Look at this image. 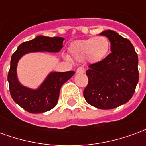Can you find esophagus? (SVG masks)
<instances>
[{"instance_id":"esophagus-1","label":"esophagus","mask_w":146,"mask_h":146,"mask_svg":"<svg viewBox=\"0 0 146 146\" xmlns=\"http://www.w3.org/2000/svg\"><path fill=\"white\" fill-rule=\"evenodd\" d=\"M85 73V69L84 67L80 66L77 68L76 70V73Z\"/></svg>"}]
</instances>
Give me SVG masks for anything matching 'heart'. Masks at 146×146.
<instances>
[{"label": "heart", "mask_w": 146, "mask_h": 146, "mask_svg": "<svg viewBox=\"0 0 146 146\" xmlns=\"http://www.w3.org/2000/svg\"><path fill=\"white\" fill-rule=\"evenodd\" d=\"M110 50V42L107 37L99 36L79 40L70 45L69 51L71 58L78 62L87 60L97 63L106 58Z\"/></svg>", "instance_id": "heart-1"}]
</instances>
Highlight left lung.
<instances>
[{
	"instance_id": "left-lung-1",
	"label": "left lung",
	"mask_w": 146,
	"mask_h": 146,
	"mask_svg": "<svg viewBox=\"0 0 146 146\" xmlns=\"http://www.w3.org/2000/svg\"><path fill=\"white\" fill-rule=\"evenodd\" d=\"M100 35L110 40L112 52L89 66L84 96L88 104L110 110L127 102L134 95L138 82V58L131 41L116 32L105 30Z\"/></svg>"
}]
</instances>
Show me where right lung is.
Returning a JSON list of instances; mask_svg holds the SVG:
<instances>
[{
  "instance_id": "add662e5",
  "label": "right lung",
  "mask_w": 146,
  "mask_h": 146,
  "mask_svg": "<svg viewBox=\"0 0 146 146\" xmlns=\"http://www.w3.org/2000/svg\"><path fill=\"white\" fill-rule=\"evenodd\" d=\"M64 38L38 36L18 47L11 58L8 81L11 98L23 110L30 113H45L56 106L61 87L74 75V71L51 72L37 89L22 85L17 77V64L24 54L30 52H58L62 48Z\"/></svg>"
}]
</instances>
